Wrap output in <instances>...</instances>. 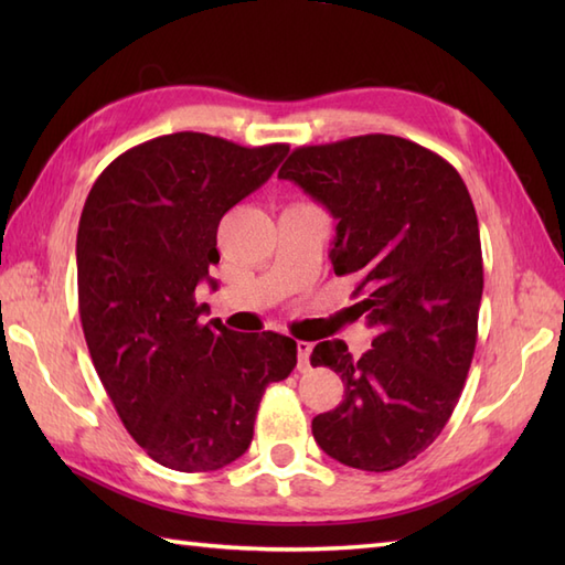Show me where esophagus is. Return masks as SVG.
Returning <instances> with one entry per match:
<instances>
[{
  "instance_id": "1",
  "label": "esophagus",
  "mask_w": 565,
  "mask_h": 565,
  "mask_svg": "<svg viewBox=\"0 0 565 565\" xmlns=\"http://www.w3.org/2000/svg\"><path fill=\"white\" fill-rule=\"evenodd\" d=\"M296 350H298V369L306 371L310 366V352H313V344L296 342Z\"/></svg>"
}]
</instances>
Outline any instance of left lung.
<instances>
[{
	"mask_svg": "<svg viewBox=\"0 0 565 565\" xmlns=\"http://www.w3.org/2000/svg\"><path fill=\"white\" fill-rule=\"evenodd\" d=\"M338 221L334 274L356 281L354 316L374 328L354 359L318 342L344 398L313 417L318 447L359 471H393L449 423L471 369L483 296L473 201L454 167L398 136H356L296 148L279 170Z\"/></svg>",
	"mask_w": 565,
	"mask_h": 565,
	"instance_id": "obj_1",
	"label": "left lung"
}]
</instances>
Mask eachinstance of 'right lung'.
<instances>
[{
	"instance_id": "add662e5",
	"label": "right lung",
	"mask_w": 565,
	"mask_h": 565,
	"mask_svg": "<svg viewBox=\"0 0 565 565\" xmlns=\"http://www.w3.org/2000/svg\"><path fill=\"white\" fill-rule=\"evenodd\" d=\"M289 146L243 148L206 134H172L126 150L84 201L77 291L94 369L152 461L184 473L218 471L255 435L269 383L296 366V342L235 332L196 286L215 281L223 215L257 191Z\"/></svg>"
}]
</instances>
